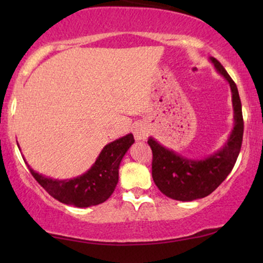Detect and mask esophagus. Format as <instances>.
<instances>
[{"label":"esophagus","mask_w":263,"mask_h":263,"mask_svg":"<svg viewBox=\"0 0 263 263\" xmlns=\"http://www.w3.org/2000/svg\"><path fill=\"white\" fill-rule=\"evenodd\" d=\"M148 135V130L143 125H136L134 129V136L136 140H143Z\"/></svg>","instance_id":"34e87169"}]
</instances>
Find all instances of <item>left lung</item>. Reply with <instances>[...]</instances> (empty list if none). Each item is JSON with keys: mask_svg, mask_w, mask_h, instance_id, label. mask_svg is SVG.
<instances>
[{"mask_svg": "<svg viewBox=\"0 0 263 263\" xmlns=\"http://www.w3.org/2000/svg\"><path fill=\"white\" fill-rule=\"evenodd\" d=\"M215 70L229 82L232 93L233 129L228 141L217 152L203 159H190L148 138L153 153L152 177L164 195L178 201L202 199L224 182L235 166L243 140V115L235 81L218 60L210 57Z\"/></svg>", "mask_w": 263, "mask_h": 263, "instance_id": "8db88e82", "label": "left lung"}]
</instances>
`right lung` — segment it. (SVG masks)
I'll return each mask as SVG.
<instances>
[{
    "label": "right lung",
    "instance_id": "obj_1",
    "mask_svg": "<svg viewBox=\"0 0 263 263\" xmlns=\"http://www.w3.org/2000/svg\"><path fill=\"white\" fill-rule=\"evenodd\" d=\"M134 143V136L128 134L107 143L95 164L85 174L70 179H53L34 171L27 164L39 184L60 202L86 208L103 203L111 196L118 183V168L124 154ZM19 147V145H17Z\"/></svg>",
    "mask_w": 263,
    "mask_h": 263
}]
</instances>
